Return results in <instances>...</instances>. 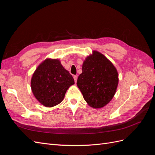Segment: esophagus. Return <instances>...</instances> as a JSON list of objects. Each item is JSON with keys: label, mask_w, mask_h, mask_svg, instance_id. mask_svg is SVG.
Masks as SVG:
<instances>
[{"label": "esophagus", "mask_w": 155, "mask_h": 155, "mask_svg": "<svg viewBox=\"0 0 155 155\" xmlns=\"http://www.w3.org/2000/svg\"><path fill=\"white\" fill-rule=\"evenodd\" d=\"M74 81H75V83H76L77 81V79H78V76H74Z\"/></svg>", "instance_id": "1"}]
</instances>
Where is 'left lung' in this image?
<instances>
[{"mask_svg":"<svg viewBox=\"0 0 155 155\" xmlns=\"http://www.w3.org/2000/svg\"><path fill=\"white\" fill-rule=\"evenodd\" d=\"M77 85L91 107L105 106L114 97L118 84L117 70L102 54L93 51L83 62Z\"/></svg>","mask_w":155,"mask_h":155,"instance_id":"obj_1","label":"left lung"}]
</instances>
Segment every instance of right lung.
Wrapping results in <instances>:
<instances>
[{
	"label": "right lung",
	"instance_id": "obj_1",
	"mask_svg": "<svg viewBox=\"0 0 155 155\" xmlns=\"http://www.w3.org/2000/svg\"><path fill=\"white\" fill-rule=\"evenodd\" d=\"M74 84V78L58 59H46L39 65L31 80V88L36 99L45 107L58 105L68 88Z\"/></svg>",
	"mask_w": 155,
	"mask_h": 155
}]
</instances>
